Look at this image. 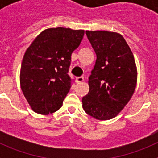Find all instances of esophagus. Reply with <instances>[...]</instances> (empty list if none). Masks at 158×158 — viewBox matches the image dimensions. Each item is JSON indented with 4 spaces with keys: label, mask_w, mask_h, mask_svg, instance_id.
<instances>
[{
    "label": "esophagus",
    "mask_w": 158,
    "mask_h": 158,
    "mask_svg": "<svg viewBox=\"0 0 158 158\" xmlns=\"http://www.w3.org/2000/svg\"><path fill=\"white\" fill-rule=\"evenodd\" d=\"M84 81V77H78L76 78V82L77 83H81Z\"/></svg>",
    "instance_id": "obj_1"
}]
</instances>
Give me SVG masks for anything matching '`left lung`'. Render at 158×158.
Listing matches in <instances>:
<instances>
[{
    "mask_svg": "<svg viewBox=\"0 0 158 158\" xmlns=\"http://www.w3.org/2000/svg\"><path fill=\"white\" fill-rule=\"evenodd\" d=\"M86 35L96 60L82 107L90 116L108 120L119 114L135 93L138 77L135 58L126 40L117 32L86 31Z\"/></svg>",
    "mask_w": 158,
    "mask_h": 158,
    "instance_id": "left-lung-1",
    "label": "left lung"
}]
</instances>
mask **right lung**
Returning a JSON list of instances; mask_svg holds the SVG:
<instances>
[{
  "mask_svg": "<svg viewBox=\"0 0 158 158\" xmlns=\"http://www.w3.org/2000/svg\"><path fill=\"white\" fill-rule=\"evenodd\" d=\"M85 31L65 27L43 31L27 49L19 82L23 96L35 112L49 115L58 111L71 87L68 75L71 54Z\"/></svg>",
  "mask_w": 158,
  "mask_h": 158,
  "instance_id": "obj_1",
  "label": "right lung"
}]
</instances>
